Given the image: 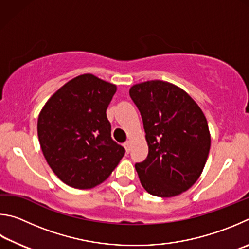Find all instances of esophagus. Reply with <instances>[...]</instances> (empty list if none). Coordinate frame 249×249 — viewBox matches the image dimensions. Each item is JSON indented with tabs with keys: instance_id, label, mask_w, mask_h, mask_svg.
Instances as JSON below:
<instances>
[{
	"instance_id": "esophagus-1",
	"label": "esophagus",
	"mask_w": 249,
	"mask_h": 249,
	"mask_svg": "<svg viewBox=\"0 0 249 249\" xmlns=\"http://www.w3.org/2000/svg\"><path fill=\"white\" fill-rule=\"evenodd\" d=\"M124 149H125V152H127V153H129L130 150H131V142L127 141L125 143H124Z\"/></svg>"
}]
</instances>
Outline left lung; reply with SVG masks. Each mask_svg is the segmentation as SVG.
Instances as JSON below:
<instances>
[{
  "label": "left lung",
  "instance_id": "8db88e82",
  "mask_svg": "<svg viewBox=\"0 0 249 249\" xmlns=\"http://www.w3.org/2000/svg\"><path fill=\"white\" fill-rule=\"evenodd\" d=\"M141 112L149 155L136 164L147 193L160 198L188 190L207 163L211 136L207 118L188 93L175 84L153 80L129 90Z\"/></svg>",
  "mask_w": 249,
  "mask_h": 249
}]
</instances>
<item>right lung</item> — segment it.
Returning a JSON list of instances; mask_svg holds the SVG:
<instances>
[{
  "instance_id": "add662e5",
  "label": "right lung",
  "mask_w": 249,
  "mask_h": 249,
  "mask_svg": "<svg viewBox=\"0 0 249 249\" xmlns=\"http://www.w3.org/2000/svg\"><path fill=\"white\" fill-rule=\"evenodd\" d=\"M117 86L82 74L60 87L38 117L42 154L60 180L90 189L110 176L124 149L111 139L106 110Z\"/></svg>"
}]
</instances>
